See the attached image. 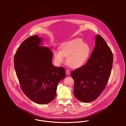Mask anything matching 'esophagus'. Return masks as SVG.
<instances>
[{
    "mask_svg": "<svg viewBox=\"0 0 126 126\" xmlns=\"http://www.w3.org/2000/svg\"><path fill=\"white\" fill-rule=\"evenodd\" d=\"M65 73H66V74L67 75H69V74L70 73V71L68 69H67V70H66V71H65Z\"/></svg>",
    "mask_w": 126,
    "mask_h": 126,
    "instance_id": "obj_1",
    "label": "esophagus"
}]
</instances>
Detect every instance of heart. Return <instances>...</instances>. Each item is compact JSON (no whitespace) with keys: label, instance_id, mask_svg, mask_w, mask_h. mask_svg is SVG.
<instances>
[{"label":"heart","instance_id":"1","mask_svg":"<svg viewBox=\"0 0 126 126\" xmlns=\"http://www.w3.org/2000/svg\"><path fill=\"white\" fill-rule=\"evenodd\" d=\"M60 51L53 53L54 61L60 65L67 57V63L73 68H79L87 61L91 53V48L84 43L82 40L75 39L63 43L60 46Z\"/></svg>","mask_w":126,"mask_h":126}]
</instances>
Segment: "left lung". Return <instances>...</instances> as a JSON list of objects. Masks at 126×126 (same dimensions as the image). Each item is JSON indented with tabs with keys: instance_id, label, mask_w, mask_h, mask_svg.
<instances>
[{
	"instance_id": "8db88e82",
	"label": "left lung",
	"mask_w": 126,
	"mask_h": 126,
	"mask_svg": "<svg viewBox=\"0 0 126 126\" xmlns=\"http://www.w3.org/2000/svg\"><path fill=\"white\" fill-rule=\"evenodd\" d=\"M95 42L86 64L71 73L74 81V96L84 103L95 100L103 92L113 65V53L105 40L97 34Z\"/></svg>"
}]
</instances>
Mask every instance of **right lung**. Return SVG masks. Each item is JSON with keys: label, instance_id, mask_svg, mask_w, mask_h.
<instances>
[{"label": "right lung", "instance_id": "right-lung-1", "mask_svg": "<svg viewBox=\"0 0 126 126\" xmlns=\"http://www.w3.org/2000/svg\"><path fill=\"white\" fill-rule=\"evenodd\" d=\"M42 38L38 35L24 41L16 50L14 67L23 92L31 100L40 104L54 99L58 84L65 77L63 67L52 63L53 52L40 46Z\"/></svg>", "mask_w": 126, "mask_h": 126}]
</instances>
